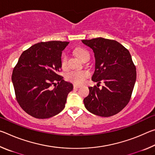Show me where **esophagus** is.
<instances>
[{
  "label": "esophagus",
  "mask_w": 155,
  "mask_h": 155,
  "mask_svg": "<svg viewBox=\"0 0 155 155\" xmlns=\"http://www.w3.org/2000/svg\"><path fill=\"white\" fill-rule=\"evenodd\" d=\"M73 87H74V89H76V88H78V87H81V85H77V84H74V85H73Z\"/></svg>",
  "instance_id": "34e87169"
}]
</instances>
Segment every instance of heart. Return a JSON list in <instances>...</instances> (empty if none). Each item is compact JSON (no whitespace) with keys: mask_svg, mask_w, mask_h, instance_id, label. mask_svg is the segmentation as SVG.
<instances>
[{"mask_svg":"<svg viewBox=\"0 0 155 155\" xmlns=\"http://www.w3.org/2000/svg\"><path fill=\"white\" fill-rule=\"evenodd\" d=\"M74 53L81 61L85 58L86 57H90L88 52L86 50L78 48L75 49ZM67 56L64 54L61 59V65L63 68H65L67 65ZM90 75V72L87 70H74V71L69 72L66 74V79L74 84H81L83 83L86 78H87Z\"/></svg>","mask_w":155,"mask_h":155,"instance_id":"heart-1","label":"heart"}]
</instances>
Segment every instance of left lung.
I'll list each match as a JSON object with an SVG mask.
<instances>
[{
  "label": "left lung",
  "mask_w": 155,
  "mask_h": 155,
  "mask_svg": "<svg viewBox=\"0 0 155 155\" xmlns=\"http://www.w3.org/2000/svg\"><path fill=\"white\" fill-rule=\"evenodd\" d=\"M82 42L93 50L95 71L91 77L101 89L89 87L90 93L84 98L85 108L101 117L117 114L127 106L136 81V68L129 51L117 41L103 38L83 40Z\"/></svg>",
  "instance_id": "obj_1"
}]
</instances>
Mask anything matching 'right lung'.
<instances>
[{
    "mask_svg": "<svg viewBox=\"0 0 155 155\" xmlns=\"http://www.w3.org/2000/svg\"><path fill=\"white\" fill-rule=\"evenodd\" d=\"M68 44L50 41L34 44L22 52L14 68L12 80L18 103L35 118L46 119L59 114L73 90L72 84L58 74L62 51ZM52 84L56 86L52 89Z\"/></svg>",
    "mask_w": 155,
    "mask_h": 155,
    "instance_id": "obj_1",
    "label": "right lung"
}]
</instances>
